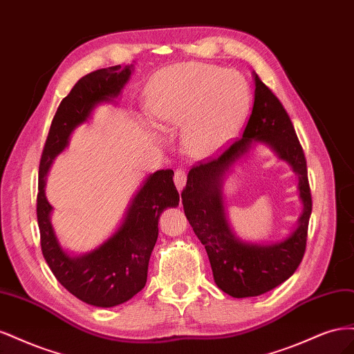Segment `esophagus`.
Returning a JSON list of instances; mask_svg holds the SVG:
<instances>
[{"label":"esophagus","instance_id":"1","mask_svg":"<svg viewBox=\"0 0 354 354\" xmlns=\"http://www.w3.org/2000/svg\"><path fill=\"white\" fill-rule=\"evenodd\" d=\"M174 183H176V187L178 189V192L183 190L185 185H186V173L185 169H177L174 173Z\"/></svg>","mask_w":354,"mask_h":354}]
</instances>
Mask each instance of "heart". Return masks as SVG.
Returning <instances> with one entry per match:
<instances>
[{
  "label": "heart",
  "instance_id": "heart-1",
  "mask_svg": "<svg viewBox=\"0 0 354 354\" xmlns=\"http://www.w3.org/2000/svg\"><path fill=\"white\" fill-rule=\"evenodd\" d=\"M251 106V90L238 71L186 62L160 72L147 109L164 127H180L181 143L194 158L217 155L238 134Z\"/></svg>",
  "mask_w": 354,
  "mask_h": 354
}]
</instances>
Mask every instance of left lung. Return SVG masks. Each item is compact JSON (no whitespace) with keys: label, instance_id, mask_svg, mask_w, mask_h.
Returning <instances> with one entry per match:
<instances>
[{"label":"left lung","instance_id":"left-lung-1","mask_svg":"<svg viewBox=\"0 0 354 354\" xmlns=\"http://www.w3.org/2000/svg\"><path fill=\"white\" fill-rule=\"evenodd\" d=\"M252 112L242 137L217 158L192 167L181 192L185 214L198 239L205 246L214 281L234 298L257 297L289 279L306 252L307 229L312 214L307 164L291 118L273 91L254 73ZM252 142H266L293 167L299 176L304 214L297 229L282 243L254 245L234 236L223 216L222 174L249 150Z\"/></svg>","mask_w":354,"mask_h":354}]
</instances>
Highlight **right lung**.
Returning a JSON list of instances; mask_svg holds the SVG:
<instances>
[{"mask_svg":"<svg viewBox=\"0 0 354 354\" xmlns=\"http://www.w3.org/2000/svg\"><path fill=\"white\" fill-rule=\"evenodd\" d=\"M133 65L94 71L73 85L53 118L39 160L37 217L42 255L56 279L81 301L95 307L122 304L146 285L149 259L158 239V220L168 207H177L180 195L174 186L173 169L151 174L137 192L121 227L97 248L73 257L62 250L50 223L53 207L44 186L55 158L68 146L69 136L88 120L102 102L120 95L130 78Z\"/></svg>","mask_w":354,"mask_h":354,"instance_id":"add662e5","label":"right lung"}]
</instances>
